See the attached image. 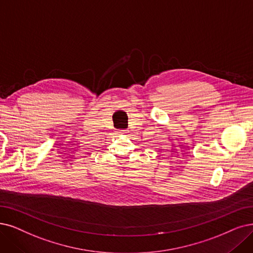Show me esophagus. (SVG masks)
<instances>
[{"label":"esophagus","mask_w":253,"mask_h":253,"mask_svg":"<svg viewBox=\"0 0 253 253\" xmlns=\"http://www.w3.org/2000/svg\"><path fill=\"white\" fill-rule=\"evenodd\" d=\"M118 132H119V133H124L125 129H118Z\"/></svg>","instance_id":"1"}]
</instances>
